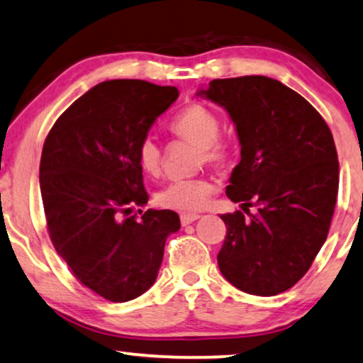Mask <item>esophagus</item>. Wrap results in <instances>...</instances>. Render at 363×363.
Instances as JSON below:
<instances>
[{
    "instance_id": "34e87169",
    "label": "esophagus",
    "mask_w": 363,
    "mask_h": 363,
    "mask_svg": "<svg viewBox=\"0 0 363 363\" xmlns=\"http://www.w3.org/2000/svg\"><path fill=\"white\" fill-rule=\"evenodd\" d=\"M199 214H181V224L182 225H189L192 222L199 219Z\"/></svg>"
}]
</instances>
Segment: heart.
<instances>
[{"label": "heart", "mask_w": 363, "mask_h": 363, "mask_svg": "<svg viewBox=\"0 0 363 363\" xmlns=\"http://www.w3.org/2000/svg\"><path fill=\"white\" fill-rule=\"evenodd\" d=\"M177 138L197 144V162L224 166L230 157V144L219 134L220 121L207 106L192 103L174 116L169 124ZM139 167L149 176H156L162 167V149L156 138L144 136L138 146ZM212 184L206 177L174 179L157 192V204L166 209L192 212L206 206Z\"/></svg>", "instance_id": "obj_1"}]
</instances>
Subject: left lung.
<instances>
[{
	"label": "left lung",
	"mask_w": 363,
	"mask_h": 363,
	"mask_svg": "<svg viewBox=\"0 0 363 363\" xmlns=\"http://www.w3.org/2000/svg\"><path fill=\"white\" fill-rule=\"evenodd\" d=\"M234 121L240 162L225 194L257 207L224 214L217 254L224 277L252 296H277L301 280L325 242L337 192L339 159L317 109L267 76L214 79L197 93Z\"/></svg>",
	"instance_id": "left-lung-1"
}]
</instances>
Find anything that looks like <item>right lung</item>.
Here are the masks:
<instances>
[{"mask_svg": "<svg viewBox=\"0 0 363 363\" xmlns=\"http://www.w3.org/2000/svg\"><path fill=\"white\" fill-rule=\"evenodd\" d=\"M177 96L174 86L104 81L57 118L43 146L51 242L74 277L111 302L133 301L152 286L167 235L181 227L174 211L133 214L149 199L139 141Z\"/></svg>", "mask_w": 363, "mask_h": 363, "instance_id": "right-lung-1", "label": "right lung"}]
</instances>
